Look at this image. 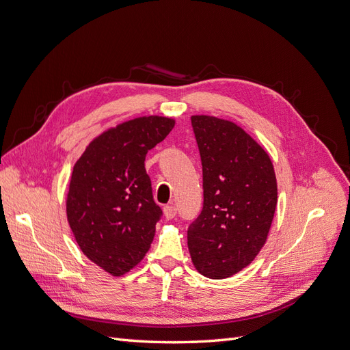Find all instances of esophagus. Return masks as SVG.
I'll return each mask as SVG.
<instances>
[{"label": "esophagus", "mask_w": 350, "mask_h": 350, "mask_svg": "<svg viewBox=\"0 0 350 350\" xmlns=\"http://www.w3.org/2000/svg\"><path fill=\"white\" fill-rule=\"evenodd\" d=\"M163 215H165V217L166 219H174L175 217V215H176V208H175V206H165L163 207Z\"/></svg>", "instance_id": "esophagus-1"}]
</instances>
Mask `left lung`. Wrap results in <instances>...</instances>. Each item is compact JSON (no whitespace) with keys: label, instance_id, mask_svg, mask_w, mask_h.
<instances>
[{"label":"left lung","instance_id":"8db88e82","mask_svg":"<svg viewBox=\"0 0 350 350\" xmlns=\"http://www.w3.org/2000/svg\"><path fill=\"white\" fill-rule=\"evenodd\" d=\"M203 166V210L188 228V250L208 279L234 276L267 241L278 204L270 156L235 122L193 115Z\"/></svg>","mask_w":350,"mask_h":350}]
</instances>
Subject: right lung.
Listing matches in <instances>:
<instances>
[{
  "label": "right lung",
  "instance_id": "right-lung-1",
  "mask_svg": "<svg viewBox=\"0 0 350 350\" xmlns=\"http://www.w3.org/2000/svg\"><path fill=\"white\" fill-rule=\"evenodd\" d=\"M166 116H139L93 139L72 167L67 219L80 250L112 276L139 264L162 216L146 174L147 152L174 129Z\"/></svg>",
  "mask_w": 350,
  "mask_h": 350
}]
</instances>
